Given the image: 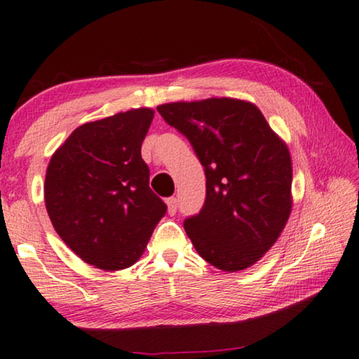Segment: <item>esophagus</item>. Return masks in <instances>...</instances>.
<instances>
[{
	"mask_svg": "<svg viewBox=\"0 0 359 359\" xmlns=\"http://www.w3.org/2000/svg\"><path fill=\"white\" fill-rule=\"evenodd\" d=\"M168 209H169V214H175V210H177V208H179V201H177V198H168Z\"/></svg>",
	"mask_w": 359,
	"mask_h": 359,
	"instance_id": "obj_1",
	"label": "esophagus"
}]
</instances>
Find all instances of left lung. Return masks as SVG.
Instances as JSON below:
<instances>
[{"label":"left lung","instance_id":"8db88e82","mask_svg":"<svg viewBox=\"0 0 359 359\" xmlns=\"http://www.w3.org/2000/svg\"><path fill=\"white\" fill-rule=\"evenodd\" d=\"M190 140L206 174V201L184 226L201 257L224 271L259 262L292 209L287 145L248 100L212 97L158 105Z\"/></svg>","mask_w":359,"mask_h":359}]
</instances>
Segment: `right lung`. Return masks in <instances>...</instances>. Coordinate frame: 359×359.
Masks as SVG:
<instances>
[{"label": "right lung", "mask_w": 359, "mask_h": 359, "mask_svg": "<svg viewBox=\"0 0 359 359\" xmlns=\"http://www.w3.org/2000/svg\"><path fill=\"white\" fill-rule=\"evenodd\" d=\"M155 116L134 108L76 128L50 156L44 203L57 235L105 271L134 265L168 206L140 155Z\"/></svg>", "instance_id": "add662e5"}]
</instances>
